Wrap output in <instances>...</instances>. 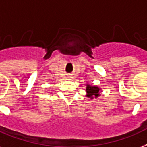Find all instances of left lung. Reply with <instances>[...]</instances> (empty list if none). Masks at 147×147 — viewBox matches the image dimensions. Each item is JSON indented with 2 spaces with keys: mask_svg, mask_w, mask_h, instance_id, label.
<instances>
[{
  "mask_svg": "<svg viewBox=\"0 0 147 147\" xmlns=\"http://www.w3.org/2000/svg\"><path fill=\"white\" fill-rule=\"evenodd\" d=\"M99 88L97 87V86H92L88 84H86V92H87V95L86 96L90 98H97L98 96H100L99 94Z\"/></svg>",
  "mask_w": 147,
  "mask_h": 147,
  "instance_id": "obj_1",
  "label": "left lung"
}]
</instances>
